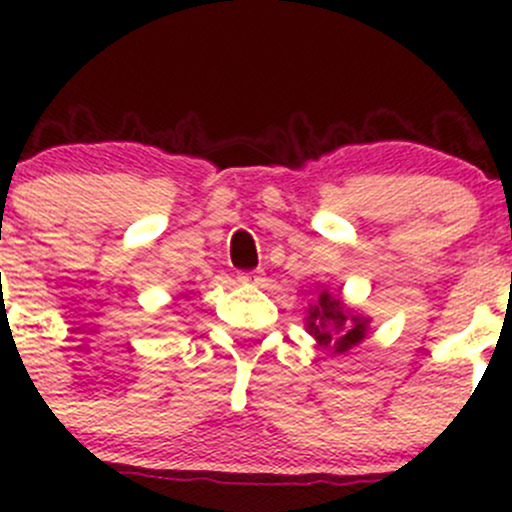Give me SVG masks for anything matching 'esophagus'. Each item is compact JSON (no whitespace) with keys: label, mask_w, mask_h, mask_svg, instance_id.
Segmentation results:
<instances>
[{"label":"esophagus","mask_w":512,"mask_h":512,"mask_svg":"<svg viewBox=\"0 0 512 512\" xmlns=\"http://www.w3.org/2000/svg\"><path fill=\"white\" fill-rule=\"evenodd\" d=\"M237 280H240L242 285H260V282H262V272L260 270L240 272V275H237Z\"/></svg>","instance_id":"obj_1"}]
</instances>
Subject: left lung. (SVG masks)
Instances as JSON below:
<instances>
[{"label": "left lung", "instance_id": "obj_1", "mask_svg": "<svg viewBox=\"0 0 512 512\" xmlns=\"http://www.w3.org/2000/svg\"><path fill=\"white\" fill-rule=\"evenodd\" d=\"M307 314L309 334H314L319 344H324V347L337 354L356 347L366 337V319H349L347 312H344V304L327 292L319 294V302L312 304Z\"/></svg>", "mask_w": 512, "mask_h": 512}]
</instances>
